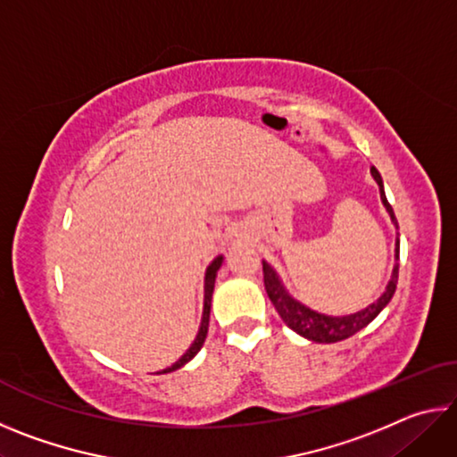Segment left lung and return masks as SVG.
<instances>
[{
	"instance_id": "1",
	"label": "left lung",
	"mask_w": 457,
	"mask_h": 457,
	"mask_svg": "<svg viewBox=\"0 0 457 457\" xmlns=\"http://www.w3.org/2000/svg\"><path fill=\"white\" fill-rule=\"evenodd\" d=\"M370 173H373L375 181L378 183V187H381L383 205L386 207V212H389L393 223L397 226L393 207L385 197L381 175H378L375 167L370 169ZM395 258L399 260V239H397V247H395ZM262 266H264V286H266L268 298L272 300V304L278 311V314H280V319L288 324L294 332L306 337L308 340H314V343H338V340H345L353 335H357L361 328H365L370 320H375L377 314L391 303L393 294H395V288H397V278H399V264H395V268H393L391 282H389V286H386V290L381 294V296H378L377 303L367 306L365 311L354 312L349 316H327V314L314 312V311H311V308H306L300 303H296V300H294L290 294L284 290V286L280 280H278L274 270L270 268L266 262H262Z\"/></svg>"
}]
</instances>
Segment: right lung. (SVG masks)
Instances as JSON below:
<instances>
[{
    "label": "right lung",
    "mask_w": 457,
    "mask_h": 457,
    "mask_svg": "<svg viewBox=\"0 0 457 457\" xmlns=\"http://www.w3.org/2000/svg\"><path fill=\"white\" fill-rule=\"evenodd\" d=\"M221 256L220 258H215L212 264H210V268H207V272H205V304H204V320H201V328H199V335H197V338H195V343H193L191 346H189V351L183 354V357L175 362V365H171L169 369H165V370H161V373H171V370H177L179 367H183L185 362L187 361H191L193 357H195V354L199 353V349L201 346H204V343H205V337H207V328H210V311H212V294H213V284H215V274H218V270H220V266H221Z\"/></svg>",
    "instance_id": "add662e5"
}]
</instances>
